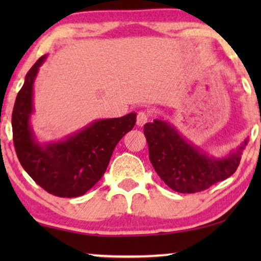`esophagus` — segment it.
Masks as SVG:
<instances>
[{
    "label": "esophagus",
    "mask_w": 261,
    "mask_h": 261,
    "mask_svg": "<svg viewBox=\"0 0 261 261\" xmlns=\"http://www.w3.org/2000/svg\"><path fill=\"white\" fill-rule=\"evenodd\" d=\"M148 121V114L146 113V112H139L138 113V116H137V124L138 126H140V127H142L144 126V124L147 122Z\"/></svg>",
    "instance_id": "obj_1"
}]
</instances>
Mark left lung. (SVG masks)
I'll use <instances>...</instances> for the list:
<instances>
[{
  "mask_svg": "<svg viewBox=\"0 0 261 261\" xmlns=\"http://www.w3.org/2000/svg\"><path fill=\"white\" fill-rule=\"evenodd\" d=\"M149 160L167 187L180 194L203 191L230 177L247 145L241 144L222 156H215L189 141L169 121L155 119L144 127Z\"/></svg>",
  "mask_w": 261,
  "mask_h": 261,
  "instance_id": "8db88e82",
  "label": "left lung"
}]
</instances>
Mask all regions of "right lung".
<instances>
[{"label":"right lung","mask_w":261,"mask_h":261,"mask_svg":"<svg viewBox=\"0 0 261 261\" xmlns=\"http://www.w3.org/2000/svg\"><path fill=\"white\" fill-rule=\"evenodd\" d=\"M47 55L31 67L16 96L12 115L13 140L21 165L35 183L58 197H78L106 172L113 151L133 129L137 113L95 120L62 140L40 142L32 127L34 82Z\"/></svg>","instance_id":"right-lung-1"}]
</instances>
